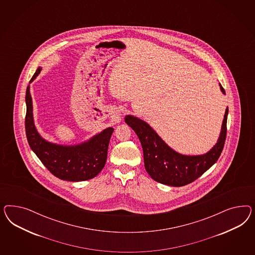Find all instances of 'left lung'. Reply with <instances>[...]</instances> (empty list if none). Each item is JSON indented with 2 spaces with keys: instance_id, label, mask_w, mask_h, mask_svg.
Wrapping results in <instances>:
<instances>
[{
  "instance_id": "obj_1",
  "label": "left lung",
  "mask_w": 255,
  "mask_h": 255,
  "mask_svg": "<svg viewBox=\"0 0 255 255\" xmlns=\"http://www.w3.org/2000/svg\"><path fill=\"white\" fill-rule=\"evenodd\" d=\"M42 68L38 67L31 77V83ZM25 129L27 140L32 151L55 177L68 181H83L96 177L104 168L109 140L114 131L108 127L84 142L77 145H60L43 138L39 133L32 113L30 85L26 90Z\"/></svg>"
}]
</instances>
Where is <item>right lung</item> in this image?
Here are the masks:
<instances>
[{"instance_id": "1", "label": "right lung", "mask_w": 255, "mask_h": 255, "mask_svg": "<svg viewBox=\"0 0 255 255\" xmlns=\"http://www.w3.org/2000/svg\"><path fill=\"white\" fill-rule=\"evenodd\" d=\"M222 93L224 88L220 84ZM228 108L225 110L222 130L214 147L202 155H184L174 150L148 124L132 115L124 120L137 134L144 153L145 168L155 181L174 187L192 183L209 170L219 159L226 138Z\"/></svg>"}]
</instances>
